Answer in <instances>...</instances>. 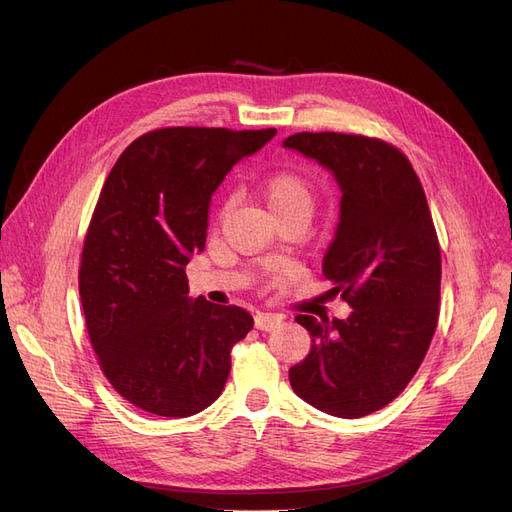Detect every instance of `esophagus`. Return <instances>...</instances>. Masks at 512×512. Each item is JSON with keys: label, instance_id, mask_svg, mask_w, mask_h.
Here are the masks:
<instances>
[{"label": "esophagus", "instance_id": "esophagus-1", "mask_svg": "<svg viewBox=\"0 0 512 512\" xmlns=\"http://www.w3.org/2000/svg\"><path fill=\"white\" fill-rule=\"evenodd\" d=\"M254 322H256V329H260V331H273L280 327L284 318L280 314H256Z\"/></svg>", "mask_w": 512, "mask_h": 512}]
</instances>
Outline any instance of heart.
<instances>
[{
  "mask_svg": "<svg viewBox=\"0 0 512 512\" xmlns=\"http://www.w3.org/2000/svg\"><path fill=\"white\" fill-rule=\"evenodd\" d=\"M262 198L273 213V218H284V215H305L309 218L314 209V188L303 175L275 173L265 179L260 188Z\"/></svg>",
  "mask_w": 512,
  "mask_h": 512,
  "instance_id": "1",
  "label": "heart"
}]
</instances>
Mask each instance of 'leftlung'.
Segmentation results:
<instances>
[{"mask_svg":"<svg viewBox=\"0 0 512 512\" xmlns=\"http://www.w3.org/2000/svg\"><path fill=\"white\" fill-rule=\"evenodd\" d=\"M282 145L339 185L322 275L352 307L344 320L294 318L312 348L290 367V386L320 412L361 418L406 389L436 331L442 265L427 198L404 153L378 138L299 132Z\"/></svg>","mask_w":512,"mask_h":512,"instance_id":"1","label":"left lung"}]
</instances>
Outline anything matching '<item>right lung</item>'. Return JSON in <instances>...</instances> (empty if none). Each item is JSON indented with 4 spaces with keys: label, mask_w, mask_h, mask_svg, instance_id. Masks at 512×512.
<instances>
[{
    "label": "right lung",
    "mask_w": 512,
    "mask_h": 512,
    "mask_svg": "<svg viewBox=\"0 0 512 512\" xmlns=\"http://www.w3.org/2000/svg\"><path fill=\"white\" fill-rule=\"evenodd\" d=\"M275 134L153 130L108 175L83 245L79 292L104 376L136 408L185 418L222 395L230 350L254 318L237 305L192 299L185 265L205 250L213 192Z\"/></svg>",
    "instance_id": "obj_1"
}]
</instances>
